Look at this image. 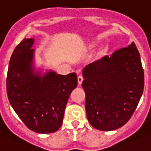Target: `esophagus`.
<instances>
[{
    "instance_id": "esophagus-1",
    "label": "esophagus",
    "mask_w": 151,
    "mask_h": 151,
    "mask_svg": "<svg viewBox=\"0 0 151 151\" xmlns=\"http://www.w3.org/2000/svg\"><path fill=\"white\" fill-rule=\"evenodd\" d=\"M83 78L82 76H78V82L79 84H81L82 82H83Z\"/></svg>"
}]
</instances>
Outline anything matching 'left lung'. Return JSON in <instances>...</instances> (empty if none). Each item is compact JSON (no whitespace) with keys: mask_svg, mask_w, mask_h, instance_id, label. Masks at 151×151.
<instances>
[{"mask_svg":"<svg viewBox=\"0 0 151 151\" xmlns=\"http://www.w3.org/2000/svg\"><path fill=\"white\" fill-rule=\"evenodd\" d=\"M82 75L90 124L104 131L124 126L136 110L144 91V70L135 44L88 64Z\"/></svg>","mask_w":151,"mask_h":151,"instance_id":"8db88e82","label":"left lung"}]
</instances>
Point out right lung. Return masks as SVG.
<instances>
[{
	"label": "right lung",
	"instance_id": "add662e5",
	"mask_svg": "<svg viewBox=\"0 0 151 151\" xmlns=\"http://www.w3.org/2000/svg\"><path fill=\"white\" fill-rule=\"evenodd\" d=\"M34 38H24L15 47L9 63L7 93L9 102L30 130L54 133L63 123L70 94L78 85L75 73L43 72L35 66Z\"/></svg>",
	"mask_w": 151,
	"mask_h": 151
}]
</instances>
